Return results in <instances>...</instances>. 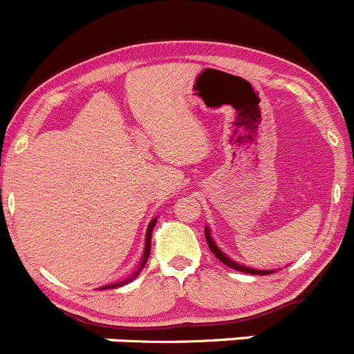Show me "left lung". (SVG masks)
Here are the masks:
<instances>
[{
	"mask_svg": "<svg viewBox=\"0 0 354 354\" xmlns=\"http://www.w3.org/2000/svg\"><path fill=\"white\" fill-rule=\"evenodd\" d=\"M205 237H206V243H208V248H209V251H212V253L215 254V257L218 258V260L222 261V263H225L227 267L234 268V270L246 272V274H253V275H267V274H272V272H268V270H254V268H248V267H243V265L236 263V261H232V260H230L229 257H225V254H223L222 251H220L218 248H216V244L213 243V241H212V236H209V230H208V227H206V229H205Z\"/></svg>",
	"mask_w": 354,
	"mask_h": 354,
	"instance_id": "obj_1",
	"label": "left lung"
}]
</instances>
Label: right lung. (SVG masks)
<instances>
[{
  "mask_svg": "<svg viewBox=\"0 0 354 354\" xmlns=\"http://www.w3.org/2000/svg\"><path fill=\"white\" fill-rule=\"evenodd\" d=\"M155 222L156 220H153L151 223H149V227H148V234H146V246H145V257H142V260H141V267H139V270L136 272L134 275H132L131 279H129V281H125V284H127V282H131L132 279H136L139 275V272L142 270V268H145V265H146V261H148V257H149V251H151V232H153V227H155ZM124 284V282H120V284H115V286H108V288H117V286H122ZM106 288V289H108ZM104 289V288H103Z\"/></svg>",
  "mask_w": 354,
  "mask_h": 354,
  "instance_id": "add662e5",
  "label": "right lung"
}]
</instances>
